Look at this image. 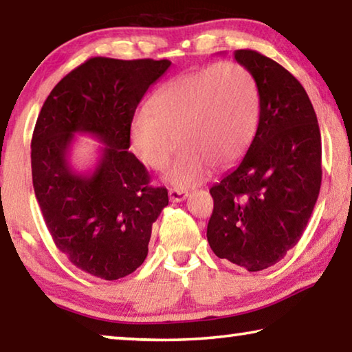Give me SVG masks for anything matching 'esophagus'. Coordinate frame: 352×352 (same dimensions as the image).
Here are the masks:
<instances>
[{
    "mask_svg": "<svg viewBox=\"0 0 352 352\" xmlns=\"http://www.w3.org/2000/svg\"><path fill=\"white\" fill-rule=\"evenodd\" d=\"M188 197V190H183V189H169V200L174 201V204H180V201L186 200Z\"/></svg>",
    "mask_w": 352,
    "mask_h": 352,
    "instance_id": "esophagus-1",
    "label": "esophagus"
}]
</instances>
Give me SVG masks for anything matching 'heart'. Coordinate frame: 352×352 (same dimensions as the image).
<instances>
[{"label": "heart", "mask_w": 352, "mask_h": 352, "mask_svg": "<svg viewBox=\"0 0 352 352\" xmlns=\"http://www.w3.org/2000/svg\"><path fill=\"white\" fill-rule=\"evenodd\" d=\"M259 90L241 63L220 62L175 77L155 94L151 109L132 121V142L147 166H168L177 142L183 151L166 180L186 188L205 180L210 164L237 162L252 142Z\"/></svg>", "instance_id": "1"}]
</instances>
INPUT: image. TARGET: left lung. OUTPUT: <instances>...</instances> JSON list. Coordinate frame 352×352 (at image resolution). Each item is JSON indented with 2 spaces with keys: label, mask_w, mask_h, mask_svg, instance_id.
I'll use <instances>...</instances> for the list:
<instances>
[{
  "label": "left lung",
  "mask_w": 352,
  "mask_h": 352,
  "mask_svg": "<svg viewBox=\"0 0 352 352\" xmlns=\"http://www.w3.org/2000/svg\"><path fill=\"white\" fill-rule=\"evenodd\" d=\"M234 58L258 83L259 122L239 166L210 189L206 237L217 258L259 272L305 233L321 186V135L311 99L287 69L252 50Z\"/></svg>",
  "instance_id": "1"
}]
</instances>
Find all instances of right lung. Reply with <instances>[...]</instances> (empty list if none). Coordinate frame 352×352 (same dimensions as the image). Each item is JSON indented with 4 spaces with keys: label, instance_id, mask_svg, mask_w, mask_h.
Wrapping results in <instances>:
<instances>
[{
    "label": "right lung",
    "instance_id": "obj_1",
    "mask_svg": "<svg viewBox=\"0 0 352 352\" xmlns=\"http://www.w3.org/2000/svg\"><path fill=\"white\" fill-rule=\"evenodd\" d=\"M169 60L93 57L52 88L31 141L35 197L56 247L90 275L113 281L144 262L152 234L169 197L155 188L130 147V127L148 87ZM74 133L102 140L91 175H76L67 162Z\"/></svg>",
    "mask_w": 352,
    "mask_h": 352
}]
</instances>
